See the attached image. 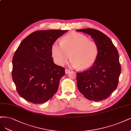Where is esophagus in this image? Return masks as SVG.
<instances>
[{"instance_id": "34e87169", "label": "esophagus", "mask_w": 131, "mask_h": 131, "mask_svg": "<svg viewBox=\"0 0 131 131\" xmlns=\"http://www.w3.org/2000/svg\"><path fill=\"white\" fill-rule=\"evenodd\" d=\"M69 71H70V70H69V69H65V72H66V74H68V73H69Z\"/></svg>"}]
</instances>
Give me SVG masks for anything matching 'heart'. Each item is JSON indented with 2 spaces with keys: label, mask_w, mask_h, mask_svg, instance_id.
<instances>
[{
  "label": "heart",
  "mask_w": 131,
  "mask_h": 131,
  "mask_svg": "<svg viewBox=\"0 0 131 131\" xmlns=\"http://www.w3.org/2000/svg\"><path fill=\"white\" fill-rule=\"evenodd\" d=\"M54 62L63 66L71 58L70 64L80 70L91 68L95 62L99 54L97 44L82 34L71 32L63 37L62 42H54L51 48Z\"/></svg>",
  "instance_id": "heart-1"
}]
</instances>
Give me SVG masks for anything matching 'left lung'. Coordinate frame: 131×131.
Wrapping results in <instances>:
<instances>
[{
	"instance_id": "obj_1",
	"label": "left lung",
	"mask_w": 131,
	"mask_h": 131,
	"mask_svg": "<svg viewBox=\"0 0 131 131\" xmlns=\"http://www.w3.org/2000/svg\"><path fill=\"white\" fill-rule=\"evenodd\" d=\"M91 36L99 48V54L90 68L77 73L79 91L89 100L106 99L116 89L121 73L119 53L111 39L101 31L94 29L76 30Z\"/></svg>"
}]
</instances>
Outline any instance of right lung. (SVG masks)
Returning <instances> with one entry per match:
<instances>
[{
    "instance_id": "right-lung-1",
    "label": "right lung",
    "mask_w": 131,
    "mask_h": 131,
    "mask_svg": "<svg viewBox=\"0 0 131 131\" xmlns=\"http://www.w3.org/2000/svg\"><path fill=\"white\" fill-rule=\"evenodd\" d=\"M68 30H39L20 43L12 59V76L19 95L36 104L48 101L58 90L65 73L53 63L52 43Z\"/></svg>"
}]
</instances>
